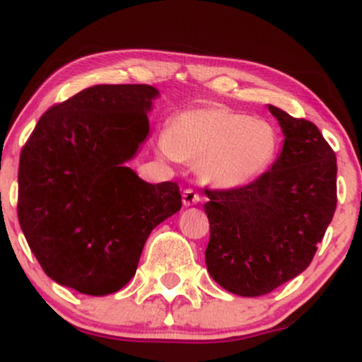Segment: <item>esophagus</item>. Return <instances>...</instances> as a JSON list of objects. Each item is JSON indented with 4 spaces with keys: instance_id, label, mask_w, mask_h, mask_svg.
Listing matches in <instances>:
<instances>
[{
    "instance_id": "obj_1",
    "label": "esophagus",
    "mask_w": 362,
    "mask_h": 362,
    "mask_svg": "<svg viewBox=\"0 0 362 362\" xmlns=\"http://www.w3.org/2000/svg\"><path fill=\"white\" fill-rule=\"evenodd\" d=\"M201 201V195L195 192L194 189H185L184 194H182V202L184 206H194Z\"/></svg>"
}]
</instances>
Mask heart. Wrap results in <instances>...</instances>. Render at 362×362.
<instances>
[{"label":"heart","mask_w":362,"mask_h":362,"mask_svg":"<svg viewBox=\"0 0 362 362\" xmlns=\"http://www.w3.org/2000/svg\"><path fill=\"white\" fill-rule=\"evenodd\" d=\"M158 149L172 160L199 161V173L207 184L236 189L271 168L279 136L267 120L224 105H204L173 115Z\"/></svg>","instance_id":"1"}]
</instances>
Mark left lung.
Segmentation results:
<instances>
[{
    "instance_id": "left-lung-1",
    "label": "left lung",
    "mask_w": 362,
    "mask_h": 362,
    "mask_svg": "<svg viewBox=\"0 0 362 362\" xmlns=\"http://www.w3.org/2000/svg\"><path fill=\"white\" fill-rule=\"evenodd\" d=\"M284 134L281 155L252 184L206 190V265L221 288L262 296L300 276L337 207V160L313 122L269 105Z\"/></svg>"
}]
</instances>
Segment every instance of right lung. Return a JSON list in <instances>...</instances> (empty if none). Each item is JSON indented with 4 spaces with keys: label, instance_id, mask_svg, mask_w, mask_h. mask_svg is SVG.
Returning a JSON list of instances; mask_svg holds the SVG:
<instances>
[{
    "label": "right lung",
    "instance_id": "right-lung-1",
    "mask_svg": "<svg viewBox=\"0 0 362 362\" xmlns=\"http://www.w3.org/2000/svg\"><path fill=\"white\" fill-rule=\"evenodd\" d=\"M149 85H95L39 119L20 155L18 221L44 272L90 296L131 281L149 233L178 213L177 182L127 161L149 134Z\"/></svg>",
    "mask_w": 362,
    "mask_h": 362
}]
</instances>
